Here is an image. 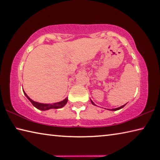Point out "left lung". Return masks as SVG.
I'll list each match as a JSON object with an SVG mask.
<instances>
[{
  "label": "left lung",
  "instance_id": "left-lung-1",
  "mask_svg": "<svg viewBox=\"0 0 160 160\" xmlns=\"http://www.w3.org/2000/svg\"><path fill=\"white\" fill-rule=\"evenodd\" d=\"M91 102H92V105H95V103H94L92 100H91ZM125 105H126V104H125ZM125 105H122V106H121V107H120V108H114V109H111V110H112V111H116V110H120V109H122V108L125 107ZM108 110H109V109H108Z\"/></svg>",
  "mask_w": 160,
  "mask_h": 160
}]
</instances>
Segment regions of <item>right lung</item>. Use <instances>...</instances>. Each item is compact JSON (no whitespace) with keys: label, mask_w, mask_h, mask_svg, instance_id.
I'll return each instance as SVG.
<instances>
[{"label":"right lung","mask_w":160,"mask_h":160,"mask_svg":"<svg viewBox=\"0 0 160 160\" xmlns=\"http://www.w3.org/2000/svg\"><path fill=\"white\" fill-rule=\"evenodd\" d=\"M24 95L26 96V98L30 100V102L32 104V105L34 106L35 108H36L37 109L40 110H50V109H58V108H61L62 107L66 105V103L68 102V98H65V100H63L61 102H55V103H51V104H44V103H40L38 102H35V101H33L32 100H31L28 96L27 95V94L25 93L24 91Z\"/></svg>","instance_id":"add662e5"}]
</instances>
